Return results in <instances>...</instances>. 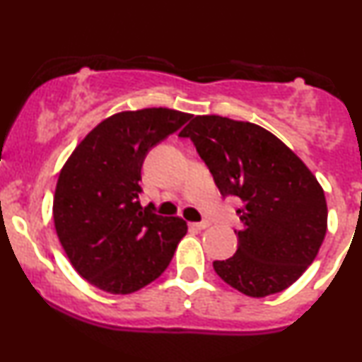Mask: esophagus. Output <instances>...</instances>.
Returning a JSON list of instances; mask_svg holds the SVG:
<instances>
[{
    "mask_svg": "<svg viewBox=\"0 0 362 362\" xmlns=\"http://www.w3.org/2000/svg\"><path fill=\"white\" fill-rule=\"evenodd\" d=\"M207 226H209V223H207V221H201V223H190V228H194V230H206Z\"/></svg>",
    "mask_w": 362,
    "mask_h": 362,
    "instance_id": "34e87169",
    "label": "esophagus"
}]
</instances>
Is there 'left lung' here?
I'll use <instances>...</instances> for the list:
<instances>
[{"label":"left lung","mask_w":362,"mask_h":362,"mask_svg":"<svg viewBox=\"0 0 362 362\" xmlns=\"http://www.w3.org/2000/svg\"><path fill=\"white\" fill-rule=\"evenodd\" d=\"M190 138L223 195H236L238 250L213 262L240 293H281L315 260L327 233V201L310 168L267 129L221 115H195Z\"/></svg>","instance_id":"left-lung-1"}]
</instances>
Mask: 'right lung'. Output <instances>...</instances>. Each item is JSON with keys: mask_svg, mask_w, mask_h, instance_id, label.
Wrapping results in <instances>:
<instances>
[{"mask_svg": "<svg viewBox=\"0 0 362 362\" xmlns=\"http://www.w3.org/2000/svg\"><path fill=\"white\" fill-rule=\"evenodd\" d=\"M190 117L163 107L119 112L91 129L62 167L54 226L74 271L95 288L134 293L168 267L187 223L141 207V167Z\"/></svg>", "mask_w": 362, "mask_h": 362, "instance_id": "right-lung-1", "label": "right lung"}]
</instances>
